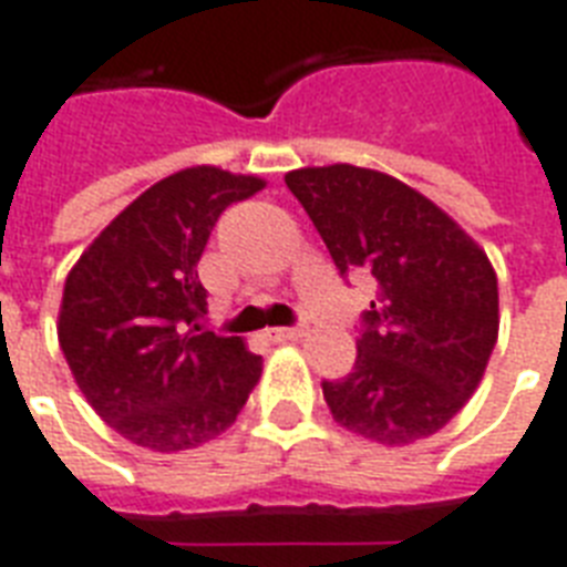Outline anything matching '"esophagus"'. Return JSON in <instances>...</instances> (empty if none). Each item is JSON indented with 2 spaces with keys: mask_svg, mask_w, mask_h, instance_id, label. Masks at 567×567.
<instances>
[{
  "mask_svg": "<svg viewBox=\"0 0 567 567\" xmlns=\"http://www.w3.org/2000/svg\"><path fill=\"white\" fill-rule=\"evenodd\" d=\"M308 334V331L301 329V326H292V329H271L268 331V338L275 340V343H292V340H301Z\"/></svg>",
  "mask_w": 567,
  "mask_h": 567,
  "instance_id": "1",
  "label": "esophagus"
}]
</instances>
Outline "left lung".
<instances>
[{
	"instance_id": "1",
	"label": "left lung",
	"mask_w": 567,
	"mask_h": 567,
	"mask_svg": "<svg viewBox=\"0 0 567 567\" xmlns=\"http://www.w3.org/2000/svg\"><path fill=\"white\" fill-rule=\"evenodd\" d=\"M284 182L340 275L377 278L355 368L322 382L331 415L389 449L433 436L478 389L499 338L491 259L436 203L380 169L301 167Z\"/></svg>"
}]
</instances>
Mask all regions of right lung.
<instances>
[{
    "label": "right lung",
    "mask_w": 567,
    "mask_h": 567,
    "mask_svg": "<svg viewBox=\"0 0 567 567\" xmlns=\"http://www.w3.org/2000/svg\"><path fill=\"white\" fill-rule=\"evenodd\" d=\"M266 182L187 167L143 190L68 271L59 347L92 410L143 449L173 454L215 440L259 382L241 338L203 329L197 262L220 212Z\"/></svg>",
    "instance_id": "1"
}]
</instances>
